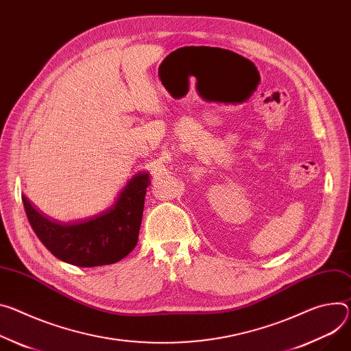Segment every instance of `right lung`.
Returning <instances> with one entry per match:
<instances>
[{"mask_svg": "<svg viewBox=\"0 0 351 351\" xmlns=\"http://www.w3.org/2000/svg\"><path fill=\"white\" fill-rule=\"evenodd\" d=\"M148 186L147 172L136 175L110 210L73 224L50 221L25 196L22 202L32 230L57 259L80 267H95L116 263L136 247Z\"/></svg>", "mask_w": 351, "mask_h": 351, "instance_id": "obj_1", "label": "right lung"}]
</instances>
